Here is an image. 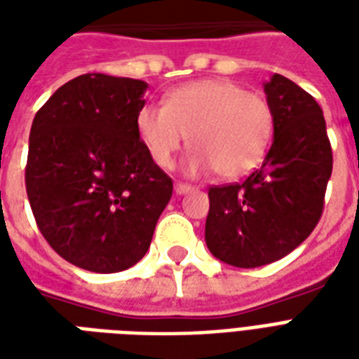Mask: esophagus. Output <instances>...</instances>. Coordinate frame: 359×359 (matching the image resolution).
<instances>
[{
    "label": "esophagus",
    "instance_id": "obj_1",
    "mask_svg": "<svg viewBox=\"0 0 359 359\" xmlns=\"http://www.w3.org/2000/svg\"><path fill=\"white\" fill-rule=\"evenodd\" d=\"M194 187H190V184H184V182H175V192L177 194H188V192H192Z\"/></svg>",
    "mask_w": 359,
    "mask_h": 359
}]
</instances>
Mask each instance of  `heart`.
<instances>
[{"label": "heart", "instance_id": "1", "mask_svg": "<svg viewBox=\"0 0 359 359\" xmlns=\"http://www.w3.org/2000/svg\"><path fill=\"white\" fill-rule=\"evenodd\" d=\"M136 130L149 157L169 169L187 144L194 149L190 172H217L241 179L267 156L275 113L267 97L231 81H198L169 94L165 105L146 103L136 113Z\"/></svg>", "mask_w": 359, "mask_h": 359}]
</instances>
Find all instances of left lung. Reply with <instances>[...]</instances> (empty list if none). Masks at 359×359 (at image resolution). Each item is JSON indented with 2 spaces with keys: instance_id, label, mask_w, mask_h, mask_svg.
I'll list each match as a JSON object with an SVG mask.
<instances>
[{
  "instance_id": "1",
  "label": "left lung",
  "mask_w": 359,
  "mask_h": 359,
  "mask_svg": "<svg viewBox=\"0 0 359 359\" xmlns=\"http://www.w3.org/2000/svg\"><path fill=\"white\" fill-rule=\"evenodd\" d=\"M275 113L273 144L244 182L210 188L205 244L234 267L273 264L308 238L321 219L332 172L319 103L283 74L264 84Z\"/></svg>"
}]
</instances>
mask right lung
Wrapping results in <instances>:
<instances>
[{
	"instance_id": "obj_1",
	"label": "right lung",
	"mask_w": 359,
	"mask_h": 359,
	"mask_svg": "<svg viewBox=\"0 0 359 359\" xmlns=\"http://www.w3.org/2000/svg\"><path fill=\"white\" fill-rule=\"evenodd\" d=\"M148 84L102 73L63 84L36 113L25 171L36 225L69 264L117 273L146 256L172 180L136 130Z\"/></svg>"
}]
</instances>
